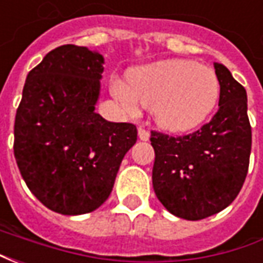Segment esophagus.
<instances>
[{
  "mask_svg": "<svg viewBox=\"0 0 263 263\" xmlns=\"http://www.w3.org/2000/svg\"><path fill=\"white\" fill-rule=\"evenodd\" d=\"M138 137L141 141H148L149 137H151V134H149L148 129H145L143 126H139L138 128Z\"/></svg>",
  "mask_w": 263,
  "mask_h": 263,
  "instance_id": "obj_1",
  "label": "esophagus"
}]
</instances>
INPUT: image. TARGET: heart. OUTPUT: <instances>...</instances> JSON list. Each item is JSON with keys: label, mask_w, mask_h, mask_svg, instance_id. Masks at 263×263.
I'll return each instance as SVG.
<instances>
[{"label": "heart", "mask_w": 263, "mask_h": 263, "mask_svg": "<svg viewBox=\"0 0 263 263\" xmlns=\"http://www.w3.org/2000/svg\"><path fill=\"white\" fill-rule=\"evenodd\" d=\"M111 90L128 111L135 112L141 104L163 129L182 132L198 126L213 112L220 81L209 66L172 59L138 67L126 84L115 81Z\"/></svg>", "instance_id": "1"}]
</instances>
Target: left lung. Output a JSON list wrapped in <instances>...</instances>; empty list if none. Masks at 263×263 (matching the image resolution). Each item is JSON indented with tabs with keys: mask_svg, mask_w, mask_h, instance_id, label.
Segmentation results:
<instances>
[{
	"mask_svg": "<svg viewBox=\"0 0 263 263\" xmlns=\"http://www.w3.org/2000/svg\"><path fill=\"white\" fill-rule=\"evenodd\" d=\"M214 69L220 101L210 122L183 137L151 131L155 194L169 213L190 221L228 207L248 173L252 132L247 91L226 66L214 63Z\"/></svg>",
	"mask_w": 263,
	"mask_h": 263,
	"instance_id": "left-lung-1",
	"label": "left lung"
}]
</instances>
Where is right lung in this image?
Returning a JSON list of instances; mask_svg holds the SVG:
<instances>
[{
  "mask_svg": "<svg viewBox=\"0 0 263 263\" xmlns=\"http://www.w3.org/2000/svg\"><path fill=\"white\" fill-rule=\"evenodd\" d=\"M104 58L63 45L28 73L14 126L16 165L49 210L86 214L108 198L137 126L97 114Z\"/></svg>",
  "mask_w": 263,
  "mask_h": 263,
  "instance_id": "right-lung-1",
  "label": "right lung"
}]
</instances>
